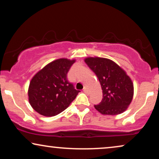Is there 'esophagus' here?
<instances>
[{"label": "esophagus", "instance_id": "obj_1", "mask_svg": "<svg viewBox=\"0 0 159 159\" xmlns=\"http://www.w3.org/2000/svg\"><path fill=\"white\" fill-rule=\"evenodd\" d=\"M83 91H84V93H88V88H87L86 87H84V89H83Z\"/></svg>", "mask_w": 159, "mask_h": 159}]
</instances>
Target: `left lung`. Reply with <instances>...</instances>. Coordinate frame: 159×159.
<instances>
[{
	"instance_id": "1",
	"label": "left lung",
	"mask_w": 159,
	"mask_h": 159,
	"mask_svg": "<svg viewBox=\"0 0 159 159\" xmlns=\"http://www.w3.org/2000/svg\"><path fill=\"white\" fill-rule=\"evenodd\" d=\"M84 62L98 79L103 98L95 108L103 115H117L125 111L134 95L131 78L112 60L101 57H87Z\"/></svg>"
}]
</instances>
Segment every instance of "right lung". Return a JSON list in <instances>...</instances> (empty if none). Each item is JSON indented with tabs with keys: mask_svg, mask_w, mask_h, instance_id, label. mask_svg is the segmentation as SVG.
<instances>
[{
	"mask_svg": "<svg viewBox=\"0 0 159 159\" xmlns=\"http://www.w3.org/2000/svg\"><path fill=\"white\" fill-rule=\"evenodd\" d=\"M75 59L58 58L50 62L32 78L28 100L32 108L45 116H56L69 107L80 91L67 80Z\"/></svg>",
	"mask_w": 159,
	"mask_h": 159,
	"instance_id": "add662e5",
	"label": "right lung"
}]
</instances>
